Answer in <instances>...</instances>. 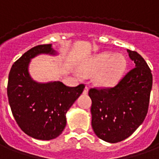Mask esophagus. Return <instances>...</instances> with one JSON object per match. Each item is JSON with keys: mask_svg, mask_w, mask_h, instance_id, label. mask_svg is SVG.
<instances>
[{"mask_svg": "<svg viewBox=\"0 0 159 159\" xmlns=\"http://www.w3.org/2000/svg\"><path fill=\"white\" fill-rule=\"evenodd\" d=\"M88 92H89V87L86 86L85 87V89H84V90H83V93H84V94H87Z\"/></svg>", "mask_w": 159, "mask_h": 159, "instance_id": "1", "label": "esophagus"}]
</instances>
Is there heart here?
<instances>
[{"label":"heart","instance_id":"1","mask_svg":"<svg viewBox=\"0 0 159 159\" xmlns=\"http://www.w3.org/2000/svg\"><path fill=\"white\" fill-rule=\"evenodd\" d=\"M126 68V59L121 54L106 52L98 54L81 66L80 71L84 76L97 74L96 80L102 86H111L123 76Z\"/></svg>","mask_w":159,"mask_h":159}]
</instances>
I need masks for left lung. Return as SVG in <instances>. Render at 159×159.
<instances>
[{"instance_id":"obj_1","label":"left lung","mask_w":159,"mask_h":159,"mask_svg":"<svg viewBox=\"0 0 159 159\" xmlns=\"http://www.w3.org/2000/svg\"><path fill=\"white\" fill-rule=\"evenodd\" d=\"M135 67L116 86L90 89L92 128L97 136L117 143L130 136L147 116L152 75L145 59L135 51L127 50Z\"/></svg>"}]
</instances>
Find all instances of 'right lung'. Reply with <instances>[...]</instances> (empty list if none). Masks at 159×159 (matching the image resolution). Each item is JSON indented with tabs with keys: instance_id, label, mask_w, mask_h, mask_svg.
<instances>
[{
	"instance_id": "right-lung-1",
	"label": "right lung",
	"mask_w": 159,
	"mask_h": 159,
	"mask_svg": "<svg viewBox=\"0 0 159 159\" xmlns=\"http://www.w3.org/2000/svg\"><path fill=\"white\" fill-rule=\"evenodd\" d=\"M41 53L55 55L52 44L34 47L12 65L7 97L19 128L29 136L49 140L58 137L66 125V114L84 89V84L67 87L59 81L40 83L30 77L31 59Z\"/></svg>"
}]
</instances>
